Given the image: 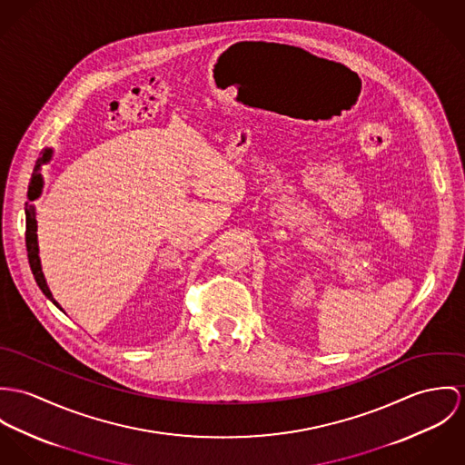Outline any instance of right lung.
<instances>
[{
    "label": "right lung",
    "mask_w": 465,
    "mask_h": 465,
    "mask_svg": "<svg viewBox=\"0 0 465 465\" xmlns=\"http://www.w3.org/2000/svg\"><path fill=\"white\" fill-rule=\"evenodd\" d=\"M52 158V150H45L43 156L35 162V167H34V173H32V178H30V185H28V202H26V207H25V213H26V252H28V262H30V269L34 272V278L39 285V289L43 291V294L53 302V305H56L60 309V305L53 300L52 292H50V287L45 280V274H43V267H41V258H39V244H37V219H35V207L32 205L34 200H37L43 193V176H41V165L50 162ZM62 310V309H60Z\"/></svg>",
    "instance_id": "right-lung-1"
}]
</instances>
